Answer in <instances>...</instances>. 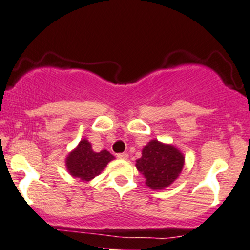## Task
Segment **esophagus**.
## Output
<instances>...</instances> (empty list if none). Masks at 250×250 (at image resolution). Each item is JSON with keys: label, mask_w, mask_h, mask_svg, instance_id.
I'll list each match as a JSON object with an SVG mask.
<instances>
[{"label": "esophagus", "mask_w": 250, "mask_h": 250, "mask_svg": "<svg viewBox=\"0 0 250 250\" xmlns=\"http://www.w3.org/2000/svg\"><path fill=\"white\" fill-rule=\"evenodd\" d=\"M117 158H120V159H127V158H128V154H127V153H118V154H117Z\"/></svg>", "instance_id": "esophagus-1"}]
</instances>
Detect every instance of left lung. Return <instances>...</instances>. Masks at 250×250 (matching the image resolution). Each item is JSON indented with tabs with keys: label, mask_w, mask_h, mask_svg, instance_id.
<instances>
[{
	"label": "left lung",
	"mask_w": 250,
	"mask_h": 250,
	"mask_svg": "<svg viewBox=\"0 0 250 250\" xmlns=\"http://www.w3.org/2000/svg\"><path fill=\"white\" fill-rule=\"evenodd\" d=\"M185 157L177 148L152 140L143 149V157L136 160V167L145 176L146 185L158 190L170 186L182 171Z\"/></svg>",
	"instance_id": "obj_1"
}]
</instances>
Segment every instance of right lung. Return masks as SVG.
I'll list each match as a JSON object with an SVG mask.
<instances>
[{"label": "right lung", "instance_id": "right-lung-1", "mask_svg": "<svg viewBox=\"0 0 250 250\" xmlns=\"http://www.w3.org/2000/svg\"><path fill=\"white\" fill-rule=\"evenodd\" d=\"M112 159L114 156L106 149H103L99 153L93 152L91 144L83 139L67 157L65 165L72 176L80 178L81 181H90L99 175Z\"/></svg>", "mask_w": 250, "mask_h": 250}]
</instances>
